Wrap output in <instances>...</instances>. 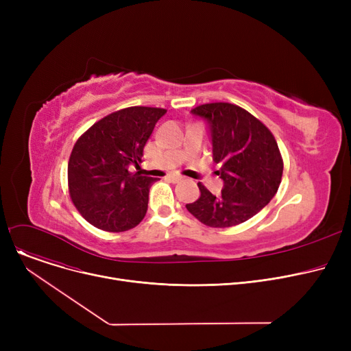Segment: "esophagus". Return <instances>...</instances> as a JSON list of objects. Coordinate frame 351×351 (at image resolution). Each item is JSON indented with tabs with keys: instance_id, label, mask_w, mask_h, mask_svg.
I'll use <instances>...</instances> for the list:
<instances>
[{
	"instance_id": "1",
	"label": "esophagus",
	"mask_w": 351,
	"mask_h": 351,
	"mask_svg": "<svg viewBox=\"0 0 351 351\" xmlns=\"http://www.w3.org/2000/svg\"><path fill=\"white\" fill-rule=\"evenodd\" d=\"M183 178L180 176V175H169L168 176V180H171V182H173V183H178V182H180Z\"/></svg>"
}]
</instances>
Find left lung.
I'll return each mask as SVG.
<instances>
[{"label":"left lung","instance_id":"8db88e82","mask_svg":"<svg viewBox=\"0 0 351 351\" xmlns=\"http://www.w3.org/2000/svg\"><path fill=\"white\" fill-rule=\"evenodd\" d=\"M191 114L206 122L212 152L223 180L217 196L197 183L200 197L186 209L210 228H230L261 212L280 185L283 160L269 129L243 108L215 102Z\"/></svg>","mask_w":351,"mask_h":351}]
</instances>
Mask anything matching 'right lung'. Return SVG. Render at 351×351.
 <instances>
[{
	"instance_id": "obj_1",
	"label": "right lung",
	"mask_w": 351,
	"mask_h": 351,
	"mask_svg": "<svg viewBox=\"0 0 351 351\" xmlns=\"http://www.w3.org/2000/svg\"><path fill=\"white\" fill-rule=\"evenodd\" d=\"M166 109L131 106L110 114L77 141L68 163V186L73 205L90 225L125 232L141 223L149 189L156 179L138 169L143 146Z\"/></svg>"
}]
</instances>
